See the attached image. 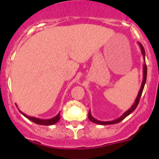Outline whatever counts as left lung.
<instances>
[{"mask_svg": "<svg viewBox=\"0 0 159 159\" xmlns=\"http://www.w3.org/2000/svg\"><path fill=\"white\" fill-rule=\"evenodd\" d=\"M139 46H140L141 51H142L143 56V57H144V60H145V51H144V48H143V45H142L141 43H139ZM146 78H147V66H146V64H144V66H143V82H142V85H141V88H140V90H139V92L138 97H137V98H136L135 102H134V104L133 105V106H132V107H131L129 110H128V111H126L125 113L124 114L123 116H121L120 118H118L117 120H116L100 121V120H96V119L93 118V117L92 116V115H91V113H90V111H89V114H88V118H89L90 120L92 121V122H94V123H96V124H98V125H113V124H117V123H119V122H120L121 120H123L125 118L126 116H128L131 113V112H133V111L136 109V107L138 106L139 102V100H140L141 95H142V92H143V87H144V84H145V82H146Z\"/></svg>", "mask_w": 159, "mask_h": 159, "instance_id": "8db88e82", "label": "left lung"}]
</instances>
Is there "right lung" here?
Here are the masks:
<instances>
[{"label": "right lung", "instance_id": "obj_1", "mask_svg": "<svg viewBox=\"0 0 159 159\" xmlns=\"http://www.w3.org/2000/svg\"><path fill=\"white\" fill-rule=\"evenodd\" d=\"M21 113H22V112H21ZM23 115L25 116L26 118H28L30 120L33 121L34 123L38 124V125H53V124L57 123L60 119V114H58L57 116H55L54 118L50 119V120H40V119L34 118V117H30V116H26V115H25V114H23Z\"/></svg>", "mask_w": 159, "mask_h": 159}]
</instances>
